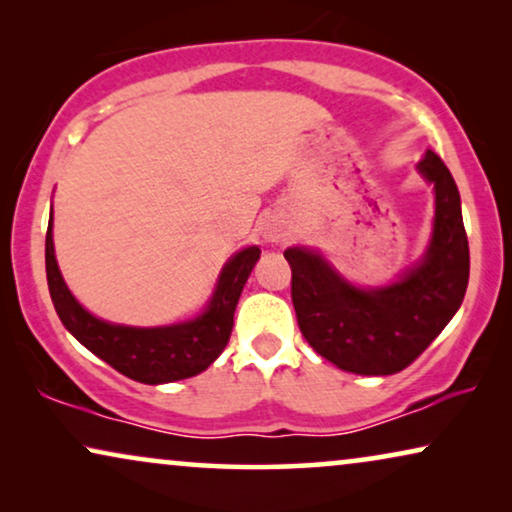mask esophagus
Masks as SVG:
<instances>
[{
	"instance_id": "1",
	"label": "esophagus",
	"mask_w": 512,
	"mask_h": 512,
	"mask_svg": "<svg viewBox=\"0 0 512 512\" xmlns=\"http://www.w3.org/2000/svg\"><path fill=\"white\" fill-rule=\"evenodd\" d=\"M289 235H291L289 223H286L282 216H268V219L263 221V237L268 242L279 244V242H284Z\"/></svg>"
}]
</instances>
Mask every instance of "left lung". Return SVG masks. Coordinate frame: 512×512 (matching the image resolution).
Segmentation results:
<instances>
[{"mask_svg":"<svg viewBox=\"0 0 512 512\" xmlns=\"http://www.w3.org/2000/svg\"><path fill=\"white\" fill-rule=\"evenodd\" d=\"M419 172L436 188V219L424 261L384 289H356L310 249H286L300 333L317 354L356 375L408 368L459 310L468 286V237L457 184L438 153Z\"/></svg>","mask_w":512,"mask_h":512,"instance_id":"left-lung-1","label":"left lung"}]
</instances>
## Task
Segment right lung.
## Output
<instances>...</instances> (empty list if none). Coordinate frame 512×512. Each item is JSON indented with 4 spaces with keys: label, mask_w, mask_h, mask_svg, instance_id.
<instances>
[{
    "label": "right lung",
    "mask_w": 512,
    "mask_h": 512,
    "mask_svg": "<svg viewBox=\"0 0 512 512\" xmlns=\"http://www.w3.org/2000/svg\"><path fill=\"white\" fill-rule=\"evenodd\" d=\"M53 219L46 233V277L55 312L69 333L118 373L144 384H165L202 373L219 359L233 331V314L240 293L261 256L249 247L235 254L223 268L214 298L198 319L165 328L116 326L95 319L76 303L55 263Z\"/></svg>",
    "instance_id": "obj_1"
}]
</instances>
